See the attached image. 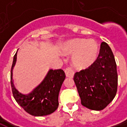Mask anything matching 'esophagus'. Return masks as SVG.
Returning a JSON list of instances; mask_svg holds the SVG:
<instances>
[{"label":"esophagus","mask_w":127,"mask_h":127,"mask_svg":"<svg viewBox=\"0 0 127 127\" xmlns=\"http://www.w3.org/2000/svg\"><path fill=\"white\" fill-rule=\"evenodd\" d=\"M64 71H65V74H66V76L67 77H73V76H74V71L70 67L66 68Z\"/></svg>","instance_id":"1"}]
</instances>
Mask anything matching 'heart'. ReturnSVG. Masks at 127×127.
Here are the masks:
<instances>
[{"instance_id": "b5f03b06", "label": "heart", "mask_w": 127, "mask_h": 127, "mask_svg": "<svg viewBox=\"0 0 127 127\" xmlns=\"http://www.w3.org/2000/svg\"><path fill=\"white\" fill-rule=\"evenodd\" d=\"M99 50V44L95 39L77 38L64 42L61 52L65 56L72 55L71 63L75 68L86 69L97 60Z\"/></svg>"}]
</instances>
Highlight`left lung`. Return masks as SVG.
Instances as JSON below:
<instances>
[{
  "label": "left lung",
  "mask_w": 127,
  "mask_h": 127,
  "mask_svg": "<svg viewBox=\"0 0 127 127\" xmlns=\"http://www.w3.org/2000/svg\"><path fill=\"white\" fill-rule=\"evenodd\" d=\"M73 80L86 107L100 111L112 102L117 92L118 74L114 56L107 43H101L93 65L77 72Z\"/></svg>",
  "instance_id": "1"
}]
</instances>
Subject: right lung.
Instances as JSON below:
<instances>
[{"mask_svg": "<svg viewBox=\"0 0 127 127\" xmlns=\"http://www.w3.org/2000/svg\"><path fill=\"white\" fill-rule=\"evenodd\" d=\"M17 60V52L13 57L11 70V85L16 102L26 112L34 116H43L55 112L58 107V95L65 79L62 69H50L41 83L31 93L25 95L16 89L13 80V69Z\"/></svg>", "mask_w": 127, "mask_h": 127, "instance_id": "add662e5", "label": "right lung"}]
</instances>
